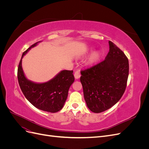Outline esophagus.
<instances>
[{
	"mask_svg": "<svg viewBox=\"0 0 149 149\" xmlns=\"http://www.w3.org/2000/svg\"><path fill=\"white\" fill-rule=\"evenodd\" d=\"M74 78L76 79H78L79 78H80V76H81V74H80V73L79 71H76L75 73H74Z\"/></svg>",
	"mask_w": 149,
	"mask_h": 149,
	"instance_id": "1",
	"label": "esophagus"
}]
</instances>
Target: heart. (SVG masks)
<instances>
[{
	"mask_svg": "<svg viewBox=\"0 0 149 149\" xmlns=\"http://www.w3.org/2000/svg\"><path fill=\"white\" fill-rule=\"evenodd\" d=\"M102 56V53L100 51H96L93 52L91 55L89 56L87 63L89 66H93L96 64L100 60ZM79 58H82V56H79Z\"/></svg>",
	"mask_w": 149,
	"mask_h": 149,
	"instance_id": "heart-1",
	"label": "heart"
}]
</instances>
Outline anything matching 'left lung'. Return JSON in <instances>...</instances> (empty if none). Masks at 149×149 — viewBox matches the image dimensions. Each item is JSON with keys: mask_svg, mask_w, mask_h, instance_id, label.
<instances>
[{"mask_svg": "<svg viewBox=\"0 0 149 149\" xmlns=\"http://www.w3.org/2000/svg\"><path fill=\"white\" fill-rule=\"evenodd\" d=\"M109 52L105 60L81 72L84 100L89 109L100 113L118 102L125 90L129 61L123 52L109 41Z\"/></svg>", "mask_w": 149, "mask_h": 149, "instance_id": "8db88e82", "label": "left lung"}]
</instances>
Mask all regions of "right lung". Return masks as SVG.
Instances as JSON below:
<instances>
[{"label": "right lung", "mask_w": 149, "mask_h": 149, "mask_svg": "<svg viewBox=\"0 0 149 149\" xmlns=\"http://www.w3.org/2000/svg\"><path fill=\"white\" fill-rule=\"evenodd\" d=\"M40 42L34 43L22 54L18 68V81L22 93L31 104L38 109L55 113L64 106L69 89L74 81L73 71L62 70L45 83H36L26 78L22 66V58Z\"/></svg>", "instance_id": "add662e5"}]
</instances>
